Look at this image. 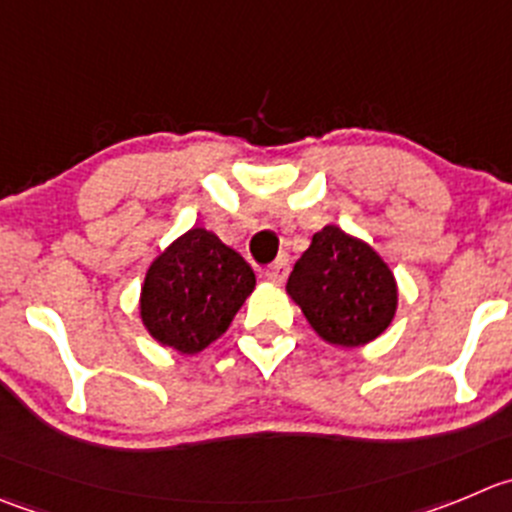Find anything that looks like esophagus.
<instances>
[{"label": "esophagus", "instance_id": "34e87169", "mask_svg": "<svg viewBox=\"0 0 512 512\" xmlns=\"http://www.w3.org/2000/svg\"><path fill=\"white\" fill-rule=\"evenodd\" d=\"M264 276H266V281H271V284H276V286L284 284L286 276H289V259H276L274 264L264 271Z\"/></svg>", "mask_w": 512, "mask_h": 512}]
</instances>
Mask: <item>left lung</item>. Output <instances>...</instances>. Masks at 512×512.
<instances>
[{
	"mask_svg": "<svg viewBox=\"0 0 512 512\" xmlns=\"http://www.w3.org/2000/svg\"><path fill=\"white\" fill-rule=\"evenodd\" d=\"M286 294L334 347H364L392 324L397 281L369 243L324 226L294 264Z\"/></svg>",
	"mask_w": 512,
	"mask_h": 512,
	"instance_id": "left-lung-1",
	"label": "left lung"
}]
</instances>
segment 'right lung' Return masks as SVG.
I'll return each instance as SVG.
<instances>
[{"label": "right lung", "instance_id": "add662e5", "mask_svg": "<svg viewBox=\"0 0 512 512\" xmlns=\"http://www.w3.org/2000/svg\"><path fill=\"white\" fill-rule=\"evenodd\" d=\"M256 286L241 253L216 233L191 228L150 264L140 289V319L150 337L180 354L216 342Z\"/></svg>", "mask_w": 512, "mask_h": 512}]
</instances>
